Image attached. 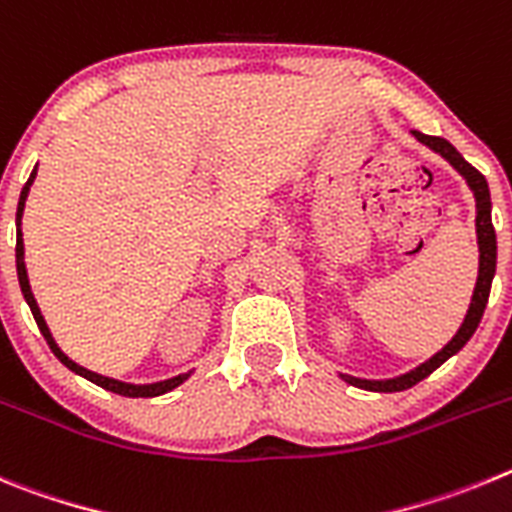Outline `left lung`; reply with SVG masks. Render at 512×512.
Listing matches in <instances>:
<instances>
[{"label": "left lung", "instance_id": "obj_1", "mask_svg": "<svg viewBox=\"0 0 512 512\" xmlns=\"http://www.w3.org/2000/svg\"><path fill=\"white\" fill-rule=\"evenodd\" d=\"M413 135H416L418 142H423V145H428L431 150H436L441 158L449 160V163L454 165V168H457L464 178H467L469 188L474 191V199H477V245H480V275H477V285H474V296H472V303H469L467 316H464V324L459 326V331L454 334V339H451V342L446 344L441 352H436L434 357L428 359V362L418 365L416 370L405 372V375L393 377V380H359V377L342 375L349 385H354V388L375 390V393H398V390L413 388L416 382H421L423 377L431 375L436 367L444 365L451 354H457L459 349L469 342V336L477 331L482 313H485L487 298H490L492 275H495V262H497V239H495V227H492V216H490L492 201H490V188H487L485 176H482L477 168H472V165H469L467 160L457 153V147L451 145V142H446L444 137H431V135H423V132H416V130H413Z\"/></svg>", "mask_w": 512, "mask_h": 512}]
</instances>
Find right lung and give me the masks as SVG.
I'll list each match as a JSON object with an SVG mask.
<instances>
[{
    "mask_svg": "<svg viewBox=\"0 0 512 512\" xmlns=\"http://www.w3.org/2000/svg\"><path fill=\"white\" fill-rule=\"evenodd\" d=\"M35 173H38V168L32 170L30 178H27L25 188H22L20 193V204H17V278H20V288H22V296H25L27 306H30L32 316H35V321H38V329L43 331L45 336V342H48V347L53 349V354L58 359H61L63 365L68 367V370H73L76 375L86 377V380L96 382L99 388L104 390H112V393L117 395H124V398H155V395H163V393H170L173 388H178L183 380H188V375H178V377H170V380H163V382H153V385H130V382H119V380H112V377H104V375H96V372L86 370V367L76 365L73 359H68L66 354L58 349V344H55V339L50 336L48 331V324H45L43 319V313H40L38 308V301H35V296H32V290H30V280H27V270H25V245H22V232H20V219H22V211H25V199H27V193H30V186L32 181H35Z\"/></svg>",
    "mask_w": 512,
    "mask_h": 512,
    "instance_id": "obj_1",
    "label": "right lung"
}]
</instances>
